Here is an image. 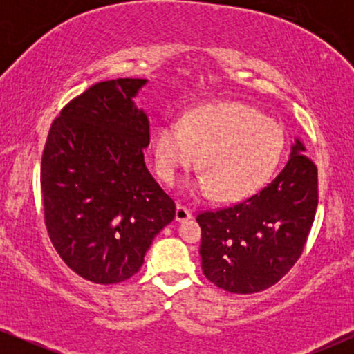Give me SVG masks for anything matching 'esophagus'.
I'll return each mask as SVG.
<instances>
[{
  "mask_svg": "<svg viewBox=\"0 0 354 354\" xmlns=\"http://www.w3.org/2000/svg\"><path fill=\"white\" fill-rule=\"evenodd\" d=\"M191 216H193V213H191V209L186 208V206L183 205H178L176 206V221L178 223H183V221H188V219H191Z\"/></svg>",
  "mask_w": 354,
  "mask_h": 354,
  "instance_id": "34e87169",
  "label": "esophagus"
}]
</instances>
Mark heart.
I'll return each mask as SVG.
<instances>
[{
    "label": "heart",
    "instance_id": "1",
    "mask_svg": "<svg viewBox=\"0 0 354 354\" xmlns=\"http://www.w3.org/2000/svg\"><path fill=\"white\" fill-rule=\"evenodd\" d=\"M284 148L283 128L241 103L208 104L189 111L181 126L158 128L153 140L158 174L168 185L196 163L201 174L188 191L221 201L241 200L261 188L274 173Z\"/></svg>",
    "mask_w": 354,
    "mask_h": 354
}]
</instances>
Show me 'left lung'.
Instances as JSON below:
<instances>
[{
    "mask_svg": "<svg viewBox=\"0 0 354 354\" xmlns=\"http://www.w3.org/2000/svg\"><path fill=\"white\" fill-rule=\"evenodd\" d=\"M299 138L281 173L228 208L198 214L201 268L221 290L251 295L278 283L303 253L318 206V173Z\"/></svg>",
    "mask_w": 354,
    "mask_h": 354,
    "instance_id": "left-lung-1",
    "label": "left lung"
}]
</instances>
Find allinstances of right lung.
<instances>
[{"mask_svg": "<svg viewBox=\"0 0 354 354\" xmlns=\"http://www.w3.org/2000/svg\"><path fill=\"white\" fill-rule=\"evenodd\" d=\"M148 83L93 84L53 121L41 160L44 221L64 263L88 281L121 283L140 271L174 201L145 165L149 121L135 98Z\"/></svg>", "mask_w": 354, "mask_h": 354, "instance_id": "obj_1", "label": "right lung"}]
</instances>
